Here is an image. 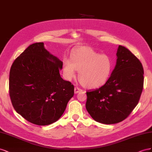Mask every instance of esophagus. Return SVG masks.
Masks as SVG:
<instances>
[{
	"mask_svg": "<svg viewBox=\"0 0 152 152\" xmlns=\"http://www.w3.org/2000/svg\"><path fill=\"white\" fill-rule=\"evenodd\" d=\"M81 91H82V90L81 88H80L79 87H77V86H76V87L75 88V94H77L78 92H81Z\"/></svg>",
	"mask_w": 152,
	"mask_h": 152,
	"instance_id": "esophagus-1",
	"label": "esophagus"
}]
</instances>
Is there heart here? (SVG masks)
I'll return each mask as SVG.
<instances>
[{
  "label": "heart",
  "instance_id": "heart-1",
  "mask_svg": "<svg viewBox=\"0 0 152 152\" xmlns=\"http://www.w3.org/2000/svg\"><path fill=\"white\" fill-rule=\"evenodd\" d=\"M114 63L108 55H101L89 47L74 50L71 60H63L65 78L72 80L79 71L78 78L81 85L87 88H96L106 83L113 70Z\"/></svg>",
  "mask_w": 152,
  "mask_h": 152
}]
</instances>
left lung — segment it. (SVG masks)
I'll list each match as a JSON object with an SVG mask.
<instances>
[{"label": "left lung", "instance_id": "8db88e82", "mask_svg": "<svg viewBox=\"0 0 152 152\" xmlns=\"http://www.w3.org/2000/svg\"><path fill=\"white\" fill-rule=\"evenodd\" d=\"M116 66L106 83L86 92V108L97 122L114 124L127 118L140 101L143 88L142 64L126 48L119 46Z\"/></svg>", "mask_w": 152, "mask_h": 152}]
</instances>
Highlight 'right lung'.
Listing matches in <instances>:
<instances>
[{
    "instance_id": "right-lung-1",
    "label": "right lung",
    "mask_w": 152,
    "mask_h": 152,
    "mask_svg": "<svg viewBox=\"0 0 152 152\" xmlns=\"http://www.w3.org/2000/svg\"><path fill=\"white\" fill-rule=\"evenodd\" d=\"M62 65L43 42L28 46L12 63L9 80L11 101L16 111L29 122L50 125L64 113L75 87L60 77Z\"/></svg>"
}]
</instances>
